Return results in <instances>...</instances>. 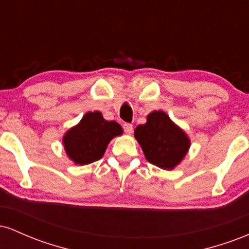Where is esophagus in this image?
Listing matches in <instances>:
<instances>
[{
    "label": "esophagus",
    "instance_id": "esophagus-1",
    "mask_svg": "<svg viewBox=\"0 0 249 249\" xmlns=\"http://www.w3.org/2000/svg\"><path fill=\"white\" fill-rule=\"evenodd\" d=\"M123 127H124L125 133L131 134V133L133 132V126H132V124H128V123H125V124L123 125Z\"/></svg>",
    "mask_w": 249,
    "mask_h": 249
}]
</instances>
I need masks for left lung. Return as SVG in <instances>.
I'll return each mask as SVG.
<instances>
[{
    "mask_svg": "<svg viewBox=\"0 0 249 249\" xmlns=\"http://www.w3.org/2000/svg\"><path fill=\"white\" fill-rule=\"evenodd\" d=\"M134 137L145 158L164 170H173L186 156L191 145L187 134L164 111L151 112L147 122L136 127Z\"/></svg>",
    "mask_w": 249,
    "mask_h": 249,
    "instance_id": "left-lung-1",
    "label": "left lung"
}]
</instances>
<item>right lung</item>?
Returning a JSON list of instances; mask_svg holds the SVG:
<instances>
[{"instance_id": "obj_1", "label": "right lung", "mask_w": 249, "mask_h": 249, "mask_svg": "<svg viewBox=\"0 0 249 249\" xmlns=\"http://www.w3.org/2000/svg\"><path fill=\"white\" fill-rule=\"evenodd\" d=\"M122 133L118 123L105 121L99 111H95L85 113L82 121L65 133L63 145L75 164L87 165L99 160L111 139Z\"/></svg>"}]
</instances>
